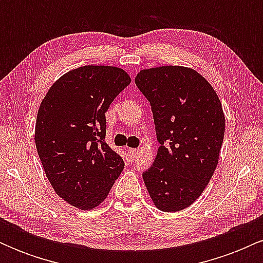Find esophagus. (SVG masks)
I'll return each instance as SVG.
<instances>
[{
  "mask_svg": "<svg viewBox=\"0 0 263 263\" xmlns=\"http://www.w3.org/2000/svg\"><path fill=\"white\" fill-rule=\"evenodd\" d=\"M128 155H129V157H131V159H134L135 157H136V155H137V149H136V148H129L128 149Z\"/></svg>",
  "mask_w": 263,
  "mask_h": 263,
  "instance_id": "obj_1",
  "label": "esophagus"
}]
</instances>
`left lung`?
<instances>
[{"label": "left lung", "mask_w": 263, "mask_h": 263, "mask_svg": "<svg viewBox=\"0 0 263 263\" xmlns=\"http://www.w3.org/2000/svg\"><path fill=\"white\" fill-rule=\"evenodd\" d=\"M136 85L152 107L159 148L143 172L159 210L174 213L200 197L219 162L225 116L218 93L194 69L165 65L143 69Z\"/></svg>", "instance_id": "8db88e82"}]
</instances>
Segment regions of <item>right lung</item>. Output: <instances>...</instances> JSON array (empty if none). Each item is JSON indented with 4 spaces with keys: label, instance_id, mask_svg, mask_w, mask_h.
<instances>
[{
    "label": "right lung",
    "instance_id": "1",
    "mask_svg": "<svg viewBox=\"0 0 263 263\" xmlns=\"http://www.w3.org/2000/svg\"><path fill=\"white\" fill-rule=\"evenodd\" d=\"M129 83L117 66H80L60 77L41 102L39 158L54 192L78 209L99 206L123 170L122 157L105 141V112Z\"/></svg>",
    "mask_w": 263,
    "mask_h": 263
}]
</instances>
